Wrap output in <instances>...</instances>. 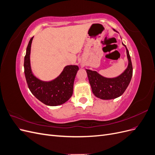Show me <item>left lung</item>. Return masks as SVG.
<instances>
[{
    "label": "left lung",
    "instance_id": "8db88e82",
    "mask_svg": "<svg viewBox=\"0 0 155 155\" xmlns=\"http://www.w3.org/2000/svg\"><path fill=\"white\" fill-rule=\"evenodd\" d=\"M114 30V29H113ZM115 31V30H114ZM123 44V43H122ZM124 45V44H123ZM128 66L120 76L113 78H107L101 76L96 71L86 69L92 91L97 97L101 100H112L120 97L125 91L133 76V65L129 52L126 46Z\"/></svg>",
    "mask_w": 155,
    "mask_h": 155
}]
</instances>
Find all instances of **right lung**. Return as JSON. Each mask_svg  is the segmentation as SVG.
<instances>
[{
    "instance_id": "obj_1",
    "label": "right lung",
    "mask_w": 155,
    "mask_h": 155,
    "mask_svg": "<svg viewBox=\"0 0 155 155\" xmlns=\"http://www.w3.org/2000/svg\"><path fill=\"white\" fill-rule=\"evenodd\" d=\"M33 38L34 37L30 39L28 45L24 62L28 87L32 94L44 104L49 106L62 105L72 96L74 79L79 67L77 65H68L54 80H40L33 74L30 66V57Z\"/></svg>"
}]
</instances>
